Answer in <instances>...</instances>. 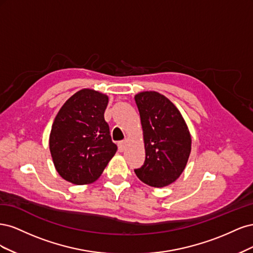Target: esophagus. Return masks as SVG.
<instances>
[{"mask_svg": "<svg viewBox=\"0 0 253 253\" xmlns=\"http://www.w3.org/2000/svg\"><path fill=\"white\" fill-rule=\"evenodd\" d=\"M126 141L124 140V141H120L118 143V149L120 152H124L126 150Z\"/></svg>", "mask_w": 253, "mask_h": 253, "instance_id": "obj_1", "label": "esophagus"}]
</instances>
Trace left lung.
<instances>
[{"mask_svg": "<svg viewBox=\"0 0 253 253\" xmlns=\"http://www.w3.org/2000/svg\"><path fill=\"white\" fill-rule=\"evenodd\" d=\"M145 150L144 164L135 173L154 188L171 185L185 170L191 153V134L178 109L154 90L135 95Z\"/></svg>", "mask_w": 253, "mask_h": 253, "instance_id": "8db88e82", "label": "left lung"}]
</instances>
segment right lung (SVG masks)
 Returning <instances> with one entry per match:
<instances>
[{
	"label": "right lung",
	"mask_w": 253,
	"mask_h": 253,
	"mask_svg": "<svg viewBox=\"0 0 253 253\" xmlns=\"http://www.w3.org/2000/svg\"><path fill=\"white\" fill-rule=\"evenodd\" d=\"M109 97L83 88L68 98L53 120L49 150L59 175L74 185L96 181L117 151L104 120Z\"/></svg>",
	"instance_id": "add662e5"
}]
</instances>
